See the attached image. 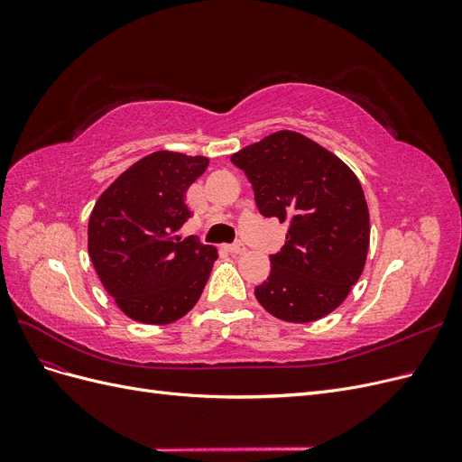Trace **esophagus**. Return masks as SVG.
<instances>
[{
    "label": "esophagus",
    "instance_id": "esophagus-1",
    "mask_svg": "<svg viewBox=\"0 0 462 462\" xmlns=\"http://www.w3.org/2000/svg\"><path fill=\"white\" fill-rule=\"evenodd\" d=\"M227 253L231 254H245L246 253V246L243 243H235V245H227Z\"/></svg>",
    "mask_w": 462,
    "mask_h": 462
}]
</instances>
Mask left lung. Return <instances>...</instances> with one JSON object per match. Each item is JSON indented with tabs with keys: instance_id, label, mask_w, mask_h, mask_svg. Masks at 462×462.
<instances>
[{
	"instance_id": "left-lung-1",
	"label": "left lung",
	"mask_w": 462,
	"mask_h": 462,
	"mask_svg": "<svg viewBox=\"0 0 462 462\" xmlns=\"http://www.w3.org/2000/svg\"><path fill=\"white\" fill-rule=\"evenodd\" d=\"M253 183L260 214L287 223L268 282L254 289L272 316L309 324L348 297L365 270L370 214L358 177L333 152L277 131L231 156Z\"/></svg>"
}]
</instances>
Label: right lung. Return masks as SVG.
<instances>
[{
    "label": "right lung",
    "mask_w": 462,
    "mask_h": 462,
    "mask_svg": "<svg viewBox=\"0 0 462 462\" xmlns=\"http://www.w3.org/2000/svg\"><path fill=\"white\" fill-rule=\"evenodd\" d=\"M206 156L160 150L133 163L96 200L88 254L107 295L134 321L165 326L199 302L217 248L180 239L189 187Z\"/></svg>",
    "instance_id": "obj_1"
}]
</instances>
